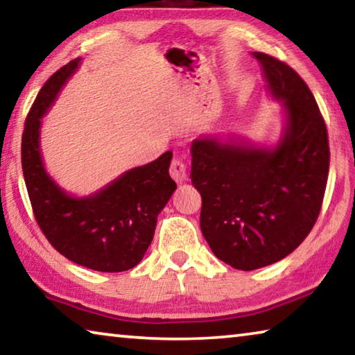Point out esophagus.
I'll list each match as a JSON object with an SVG mask.
<instances>
[{"label": "esophagus", "instance_id": "1", "mask_svg": "<svg viewBox=\"0 0 355 355\" xmlns=\"http://www.w3.org/2000/svg\"><path fill=\"white\" fill-rule=\"evenodd\" d=\"M169 172H171V177L175 180L177 183H183L186 177H188V173H186V164L183 163V159H180V158L172 159Z\"/></svg>", "mask_w": 355, "mask_h": 355}]
</instances>
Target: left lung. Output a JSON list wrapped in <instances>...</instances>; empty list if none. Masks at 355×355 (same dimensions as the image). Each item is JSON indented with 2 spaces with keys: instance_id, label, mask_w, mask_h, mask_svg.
Instances as JSON below:
<instances>
[{
  "instance_id": "obj_1",
  "label": "left lung",
  "mask_w": 355,
  "mask_h": 355,
  "mask_svg": "<svg viewBox=\"0 0 355 355\" xmlns=\"http://www.w3.org/2000/svg\"><path fill=\"white\" fill-rule=\"evenodd\" d=\"M254 56L269 92L284 100L280 142L258 148L200 137L191 147L203 236L219 260L241 271L282 260L307 238L321 211L330 161L326 122L307 84L280 59Z\"/></svg>"
}]
</instances>
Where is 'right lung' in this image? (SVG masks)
I'll return each mask as SVG.
<instances>
[{
	"label": "right lung",
	"instance_id": "obj_1",
	"mask_svg": "<svg viewBox=\"0 0 355 355\" xmlns=\"http://www.w3.org/2000/svg\"><path fill=\"white\" fill-rule=\"evenodd\" d=\"M73 59L48 78L28 112L21 136V167L34 218L42 233L70 261L100 272L135 268L152 243L156 218L177 183L169 175L172 152L125 172L97 194L71 197L48 177L39 150L40 117L78 69Z\"/></svg>",
	"mask_w": 355,
	"mask_h": 355
}]
</instances>
